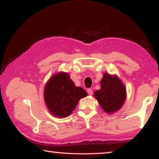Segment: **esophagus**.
I'll return each instance as SVG.
<instances>
[{
	"instance_id": "obj_1",
	"label": "esophagus",
	"mask_w": 159,
	"mask_h": 159,
	"mask_svg": "<svg viewBox=\"0 0 159 159\" xmlns=\"http://www.w3.org/2000/svg\"><path fill=\"white\" fill-rule=\"evenodd\" d=\"M87 93H88V95H92L93 93V90L91 89V88H88V89L87 90Z\"/></svg>"
}]
</instances>
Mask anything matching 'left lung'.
Masks as SVG:
<instances>
[{
    "label": "left lung",
    "instance_id": "8db88e82",
    "mask_svg": "<svg viewBox=\"0 0 159 159\" xmlns=\"http://www.w3.org/2000/svg\"><path fill=\"white\" fill-rule=\"evenodd\" d=\"M101 88L94 95L102 108L107 113H113L121 108L126 98L125 86L116 76L104 74Z\"/></svg>",
    "mask_w": 159,
    "mask_h": 159
}]
</instances>
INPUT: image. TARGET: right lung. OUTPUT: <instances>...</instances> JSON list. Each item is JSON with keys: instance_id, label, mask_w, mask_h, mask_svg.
<instances>
[{"instance_id": "add662e5", "label": "right lung", "mask_w": 159, "mask_h": 159, "mask_svg": "<svg viewBox=\"0 0 159 159\" xmlns=\"http://www.w3.org/2000/svg\"><path fill=\"white\" fill-rule=\"evenodd\" d=\"M85 90L75 86L68 74L53 76L45 85L44 98L49 111L56 116H68L76 108L78 102L87 96Z\"/></svg>"}]
</instances>
